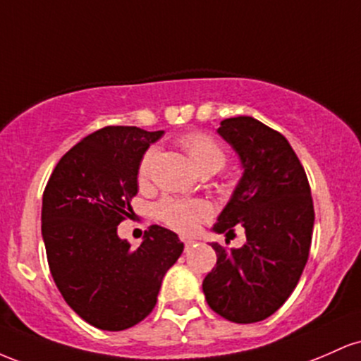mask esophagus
<instances>
[{"label":"esophagus","mask_w":361,"mask_h":361,"mask_svg":"<svg viewBox=\"0 0 361 361\" xmlns=\"http://www.w3.org/2000/svg\"><path fill=\"white\" fill-rule=\"evenodd\" d=\"M181 241H183V244H185V250H186V251H188L190 247H192L193 244H195V239H190V238H183V239H181Z\"/></svg>","instance_id":"34e87169"}]
</instances>
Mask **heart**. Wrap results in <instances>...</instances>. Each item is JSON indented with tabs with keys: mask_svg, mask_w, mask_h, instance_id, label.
<instances>
[{
	"mask_svg": "<svg viewBox=\"0 0 361 361\" xmlns=\"http://www.w3.org/2000/svg\"><path fill=\"white\" fill-rule=\"evenodd\" d=\"M180 146L188 154L193 166L200 173H215L226 164V151L221 144L210 134L193 130L185 134L180 139ZM157 156L156 147H149L140 157L137 168L139 183H146L151 176L152 164ZM212 214V209L205 200L193 198V200H180V198H163L156 205V217L163 221L168 227L178 231V233L190 234L193 233Z\"/></svg>",
	"mask_w": 361,
	"mask_h": 361,
	"instance_id": "b5f03b06",
	"label": "heart"
}]
</instances>
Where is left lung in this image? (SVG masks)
<instances>
[{
	"mask_svg": "<svg viewBox=\"0 0 361 361\" xmlns=\"http://www.w3.org/2000/svg\"><path fill=\"white\" fill-rule=\"evenodd\" d=\"M217 132L239 156L243 176L214 231L229 234L241 224L246 243L231 251L212 243L217 264L202 288L214 312L251 324L275 314L299 283L312 241V197L280 132L252 117L222 120Z\"/></svg>",
	"mask_w": 361,
	"mask_h": 361,
	"instance_id": "1",
	"label": "left lung"
}]
</instances>
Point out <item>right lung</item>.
<instances>
[{"label": "right lung", "mask_w": 361, "mask_h": 361, "mask_svg": "<svg viewBox=\"0 0 361 361\" xmlns=\"http://www.w3.org/2000/svg\"><path fill=\"white\" fill-rule=\"evenodd\" d=\"M163 130L110 126L86 135L54 168L42 197V238L61 295L81 319L123 331L154 309L163 276L183 252L151 226L132 250L117 226L132 212L140 157Z\"/></svg>", "instance_id": "add662e5"}]
</instances>
